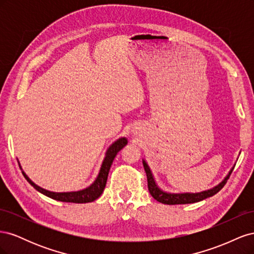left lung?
Segmentation results:
<instances>
[{
	"mask_svg": "<svg viewBox=\"0 0 254 254\" xmlns=\"http://www.w3.org/2000/svg\"><path fill=\"white\" fill-rule=\"evenodd\" d=\"M143 161V166L144 170L146 172V176H147V181H148V190L150 195L156 199L157 201L164 203V204H188V203H194L201 201L203 199H206L209 197L214 196L215 194H217L218 191L225 187V184L227 183L230 175L233 172L234 166L229 171L228 175L225 177L224 180H222L220 183H218L217 186H215L214 188L210 190H205L202 191H198V193H168V191L163 190L161 189L157 182L155 177H153V174L150 170L149 165L146 162L145 159H142Z\"/></svg>",
	"mask_w": 254,
	"mask_h": 254,
	"instance_id": "1",
	"label": "left lung"
}]
</instances>
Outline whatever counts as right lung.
Returning a JSON list of instances; mask_svg holds the SVG:
<instances>
[{"instance_id":"right-lung-1","label":"right lung","mask_w":254,"mask_h":254,"mask_svg":"<svg viewBox=\"0 0 254 254\" xmlns=\"http://www.w3.org/2000/svg\"><path fill=\"white\" fill-rule=\"evenodd\" d=\"M127 143H128V140L126 139V137H120V139L113 142L105 153V158H104V161L102 163L101 170H99V173L95 178L94 182L92 183L91 186H89L88 188L80 190H76V191H63V193H57V191H51V190H45L39 186H37L34 181L30 180V178L25 174V172L22 170L19 160L18 159L17 160H18V163H19V166L21 168L23 176L25 177V179L29 182L30 186L34 187V189H36L38 191H39V193L48 196L52 199H55V200L63 201V202L87 203V202L94 201L95 199H97L103 194L113 160H114L115 156L118 155V152L123 147H125Z\"/></svg>"}]
</instances>
